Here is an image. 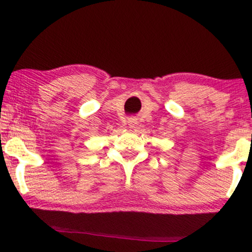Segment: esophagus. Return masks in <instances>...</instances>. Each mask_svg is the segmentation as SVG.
Masks as SVG:
<instances>
[{"label":"esophagus","instance_id":"esophagus-1","mask_svg":"<svg viewBox=\"0 0 252 252\" xmlns=\"http://www.w3.org/2000/svg\"><path fill=\"white\" fill-rule=\"evenodd\" d=\"M137 120H135V119H129L128 120V126L129 127H131V128H133V127H135V126H137Z\"/></svg>","mask_w":252,"mask_h":252}]
</instances>
